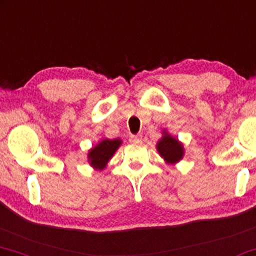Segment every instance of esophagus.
I'll return each instance as SVG.
<instances>
[{"instance_id":"1","label":"esophagus","mask_w":256,"mask_h":256,"mask_svg":"<svg viewBox=\"0 0 256 256\" xmlns=\"http://www.w3.org/2000/svg\"><path fill=\"white\" fill-rule=\"evenodd\" d=\"M130 142L132 144H140L142 143V138L139 136H131Z\"/></svg>"}]
</instances>
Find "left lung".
I'll use <instances>...</instances> for the list:
<instances>
[{
  "mask_svg": "<svg viewBox=\"0 0 256 256\" xmlns=\"http://www.w3.org/2000/svg\"><path fill=\"white\" fill-rule=\"evenodd\" d=\"M157 150L162 157L166 160L168 163H176L183 156V148L178 143L177 139H174L169 134H166L158 142Z\"/></svg>",
  "mask_w": 256,
  "mask_h": 256,
  "instance_id": "obj_1",
  "label": "left lung"
}]
</instances>
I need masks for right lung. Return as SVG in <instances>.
I'll list each match as a JSON object with an SVG mask.
<instances>
[{"instance_id": "add662e5", "label": "right lung", "mask_w": 256, "mask_h": 256, "mask_svg": "<svg viewBox=\"0 0 256 256\" xmlns=\"http://www.w3.org/2000/svg\"><path fill=\"white\" fill-rule=\"evenodd\" d=\"M120 144L122 140H119V139H113V140H111V139H105V140L100 142L88 154L90 166L98 168L100 170L104 169L106 163L113 156V154H114Z\"/></svg>"}]
</instances>
